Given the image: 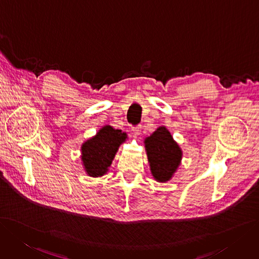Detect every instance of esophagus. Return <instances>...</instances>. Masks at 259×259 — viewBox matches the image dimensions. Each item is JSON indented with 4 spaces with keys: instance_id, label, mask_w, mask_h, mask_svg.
<instances>
[{
    "instance_id": "34e87169",
    "label": "esophagus",
    "mask_w": 259,
    "mask_h": 259,
    "mask_svg": "<svg viewBox=\"0 0 259 259\" xmlns=\"http://www.w3.org/2000/svg\"><path fill=\"white\" fill-rule=\"evenodd\" d=\"M132 131L136 136H140L141 132H142V126H141V124H138V126H136V127H132Z\"/></svg>"
}]
</instances>
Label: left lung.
Wrapping results in <instances>:
<instances>
[{
    "label": "left lung",
    "mask_w": 259,
    "mask_h": 259,
    "mask_svg": "<svg viewBox=\"0 0 259 259\" xmlns=\"http://www.w3.org/2000/svg\"><path fill=\"white\" fill-rule=\"evenodd\" d=\"M151 174L160 183H165L178 168L183 152L165 127H159L145 140Z\"/></svg>",
    "instance_id": "obj_1"
}]
</instances>
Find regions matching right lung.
<instances>
[{
	"mask_svg": "<svg viewBox=\"0 0 259 259\" xmlns=\"http://www.w3.org/2000/svg\"><path fill=\"white\" fill-rule=\"evenodd\" d=\"M127 139L121 130L104 126L94 138L86 141L81 147L83 165L90 176L100 177L108 171L119 145Z\"/></svg>",
	"mask_w": 259,
	"mask_h": 259,
	"instance_id": "1",
	"label": "right lung"
}]
</instances>
